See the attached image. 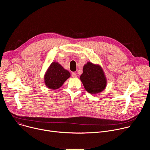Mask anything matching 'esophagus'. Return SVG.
Returning a JSON list of instances; mask_svg holds the SVG:
<instances>
[{
	"mask_svg": "<svg viewBox=\"0 0 150 150\" xmlns=\"http://www.w3.org/2000/svg\"><path fill=\"white\" fill-rule=\"evenodd\" d=\"M72 76L73 78H76V77H77V75H76V73L73 72V73L72 74Z\"/></svg>",
	"mask_w": 150,
	"mask_h": 150,
	"instance_id": "34e87169",
	"label": "esophagus"
}]
</instances>
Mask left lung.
Segmentation results:
<instances>
[{
	"instance_id": "obj_1",
	"label": "left lung",
	"mask_w": 150,
	"mask_h": 150,
	"mask_svg": "<svg viewBox=\"0 0 150 150\" xmlns=\"http://www.w3.org/2000/svg\"><path fill=\"white\" fill-rule=\"evenodd\" d=\"M80 79L86 91L92 94L102 92L106 87L107 79L101 67L88 62L83 67Z\"/></svg>"
}]
</instances>
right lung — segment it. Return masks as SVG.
I'll return each instance as SVG.
<instances>
[{
	"label": "right lung",
	"instance_id": "1",
	"mask_svg": "<svg viewBox=\"0 0 150 150\" xmlns=\"http://www.w3.org/2000/svg\"><path fill=\"white\" fill-rule=\"evenodd\" d=\"M71 76L70 72L64 69L60 64L53 62L45 73V83L52 90L59 89Z\"/></svg>",
	"mask_w": 150,
	"mask_h": 150
}]
</instances>
